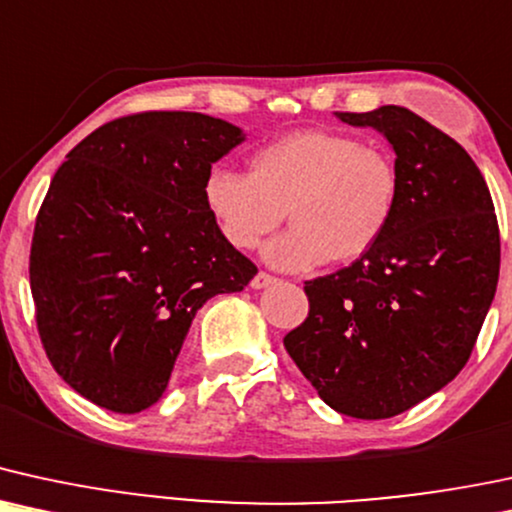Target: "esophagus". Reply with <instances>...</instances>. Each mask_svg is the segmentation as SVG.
<instances>
[{"label": "esophagus", "instance_id": "esophagus-1", "mask_svg": "<svg viewBox=\"0 0 512 512\" xmlns=\"http://www.w3.org/2000/svg\"><path fill=\"white\" fill-rule=\"evenodd\" d=\"M273 282H278V278H275V275L266 273V270H258V273L254 275V280H251V287H254V290H263V287L273 285Z\"/></svg>", "mask_w": 512, "mask_h": 512}]
</instances>
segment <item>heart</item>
<instances>
[{"label":"heart","instance_id":"b5f03b06","mask_svg":"<svg viewBox=\"0 0 512 512\" xmlns=\"http://www.w3.org/2000/svg\"><path fill=\"white\" fill-rule=\"evenodd\" d=\"M201 194L234 249H256L290 210L294 225L266 244L263 258L299 273L369 254L395 218L400 172L386 150L357 136L297 131L258 148L249 174L210 167Z\"/></svg>","mask_w":512,"mask_h":512}]
</instances>
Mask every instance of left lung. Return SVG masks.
<instances>
[{"mask_svg":"<svg viewBox=\"0 0 512 512\" xmlns=\"http://www.w3.org/2000/svg\"><path fill=\"white\" fill-rule=\"evenodd\" d=\"M388 138L400 201L364 258L306 280L309 316L285 350L335 412L388 419L460 374L494 302L501 237L467 150L407 107L335 112Z\"/></svg>","mask_w":512,"mask_h":512,"instance_id":"1","label":"left lung"}]
</instances>
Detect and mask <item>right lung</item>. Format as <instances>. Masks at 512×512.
<instances>
[{
    "instance_id": "obj_1",
    "label": "right lung",
    "mask_w": 512,
    "mask_h": 512,
    "mask_svg": "<svg viewBox=\"0 0 512 512\" xmlns=\"http://www.w3.org/2000/svg\"><path fill=\"white\" fill-rule=\"evenodd\" d=\"M242 141L201 112H138L102 124L54 172L30 246L35 321L54 371L98 407L158 402L196 311L258 273L201 194Z\"/></svg>"
}]
</instances>
